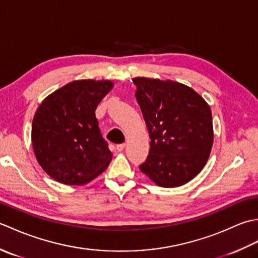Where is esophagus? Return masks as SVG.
Listing matches in <instances>:
<instances>
[{"mask_svg": "<svg viewBox=\"0 0 258 258\" xmlns=\"http://www.w3.org/2000/svg\"><path fill=\"white\" fill-rule=\"evenodd\" d=\"M125 143H123V144H118L117 146H116V150L118 151V152H122L124 149H125Z\"/></svg>", "mask_w": 258, "mask_h": 258, "instance_id": "esophagus-1", "label": "esophagus"}]
</instances>
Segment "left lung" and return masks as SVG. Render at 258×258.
<instances>
[{
	"instance_id": "left-lung-1",
	"label": "left lung",
	"mask_w": 258,
	"mask_h": 258,
	"mask_svg": "<svg viewBox=\"0 0 258 258\" xmlns=\"http://www.w3.org/2000/svg\"><path fill=\"white\" fill-rule=\"evenodd\" d=\"M133 82L151 139L150 154L141 172L162 187L188 183L204 168L212 151L210 105L178 82L141 76Z\"/></svg>"
}]
</instances>
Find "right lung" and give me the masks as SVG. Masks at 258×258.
Returning <instances> with one entry per match:
<instances>
[{
	"mask_svg": "<svg viewBox=\"0 0 258 258\" xmlns=\"http://www.w3.org/2000/svg\"><path fill=\"white\" fill-rule=\"evenodd\" d=\"M112 81L70 82L46 96L32 122V145L48 176L65 185H84L112 161L95 109L112 90Z\"/></svg>",
	"mask_w": 258,
	"mask_h": 258,
	"instance_id": "1",
	"label": "right lung"
}]
</instances>
